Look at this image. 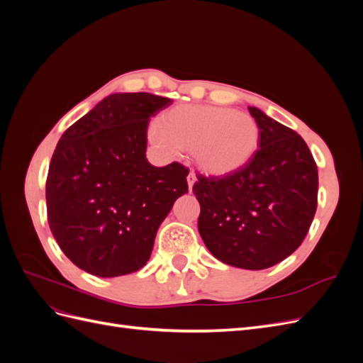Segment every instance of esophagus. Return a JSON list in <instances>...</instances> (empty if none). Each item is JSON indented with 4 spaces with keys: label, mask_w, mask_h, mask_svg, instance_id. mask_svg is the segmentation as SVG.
I'll return each mask as SVG.
<instances>
[{
    "label": "esophagus",
    "mask_w": 363,
    "mask_h": 363,
    "mask_svg": "<svg viewBox=\"0 0 363 363\" xmlns=\"http://www.w3.org/2000/svg\"><path fill=\"white\" fill-rule=\"evenodd\" d=\"M195 182H196V175H195L194 172H189V174H188V186H189V191H192Z\"/></svg>",
    "instance_id": "esophagus-1"
}]
</instances>
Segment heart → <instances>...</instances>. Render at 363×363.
Returning <instances> with one entry per match:
<instances>
[{
  "label": "heart",
  "mask_w": 363,
  "mask_h": 363,
  "mask_svg": "<svg viewBox=\"0 0 363 363\" xmlns=\"http://www.w3.org/2000/svg\"><path fill=\"white\" fill-rule=\"evenodd\" d=\"M151 136L160 147L192 151L199 168L216 177L248 164L260 138L257 123L250 115L204 104L177 106L164 112Z\"/></svg>",
  "instance_id": "1"
}]
</instances>
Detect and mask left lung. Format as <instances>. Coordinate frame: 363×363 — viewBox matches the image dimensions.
Returning a JSON list of instances; mask_svg holds the SVG:
<instances>
[{
  "label": "left lung",
  "mask_w": 363,
  "mask_h": 363,
  "mask_svg": "<svg viewBox=\"0 0 363 363\" xmlns=\"http://www.w3.org/2000/svg\"><path fill=\"white\" fill-rule=\"evenodd\" d=\"M259 148L233 174L196 175L199 232L227 265L265 269L291 256L309 232L318 206V168L296 131L248 107Z\"/></svg>",
  "instance_id": "1"
}]
</instances>
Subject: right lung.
<instances>
[{"label":"right lung","mask_w":363,"mask_h":363,"mask_svg":"<svg viewBox=\"0 0 363 363\" xmlns=\"http://www.w3.org/2000/svg\"><path fill=\"white\" fill-rule=\"evenodd\" d=\"M171 103L147 92L108 95L54 150L48 224L65 256L86 272L118 277L140 269L159 225L188 192V168H156L145 157L148 121Z\"/></svg>","instance_id":"right-lung-1"}]
</instances>
